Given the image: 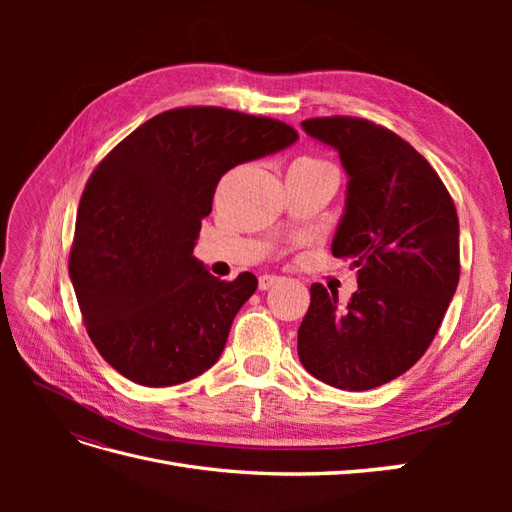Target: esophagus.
I'll list each match as a JSON object with an SVG mask.
<instances>
[{
    "instance_id": "esophagus-1",
    "label": "esophagus",
    "mask_w": 512,
    "mask_h": 512,
    "mask_svg": "<svg viewBox=\"0 0 512 512\" xmlns=\"http://www.w3.org/2000/svg\"><path fill=\"white\" fill-rule=\"evenodd\" d=\"M280 280H282V277H277V275H260L258 286H260V290H269L275 284H280Z\"/></svg>"
}]
</instances>
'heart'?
Wrapping results in <instances>:
<instances>
[{
  "label": "heart",
  "instance_id": "heart-1",
  "mask_svg": "<svg viewBox=\"0 0 512 512\" xmlns=\"http://www.w3.org/2000/svg\"><path fill=\"white\" fill-rule=\"evenodd\" d=\"M301 160H309V158H301ZM309 162H316V160H309Z\"/></svg>",
  "mask_w": 512,
  "mask_h": 512
}]
</instances>
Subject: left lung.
Here are the masks:
<instances>
[{
	"label": "left lung",
	"instance_id": "obj_1",
	"mask_svg": "<svg viewBox=\"0 0 512 512\" xmlns=\"http://www.w3.org/2000/svg\"><path fill=\"white\" fill-rule=\"evenodd\" d=\"M337 151L348 185L331 252L350 260L359 290L346 307L312 284L299 361L335 389L395 380L436 337L459 284V220L438 173L404 138L365 119L301 123Z\"/></svg>",
	"mask_w": 512,
	"mask_h": 512
}]
</instances>
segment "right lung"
I'll return each instance as SVG.
<instances>
[{
  "label": "right lung",
  "mask_w": 512,
  "mask_h": 512,
  "mask_svg": "<svg viewBox=\"0 0 512 512\" xmlns=\"http://www.w3.org/2000/svg\"><path fill=\"white\" fill-rule=\"evenodd\" d=\"M299 141L282 121L218 106L145 121L91 175L76 215L70 280L91 342L121 376L173 386L226 346L254 273L213 277L192 252L218 181Z\"/></svg>",
  "instance_id": "obj_1"
}]
</instances>
